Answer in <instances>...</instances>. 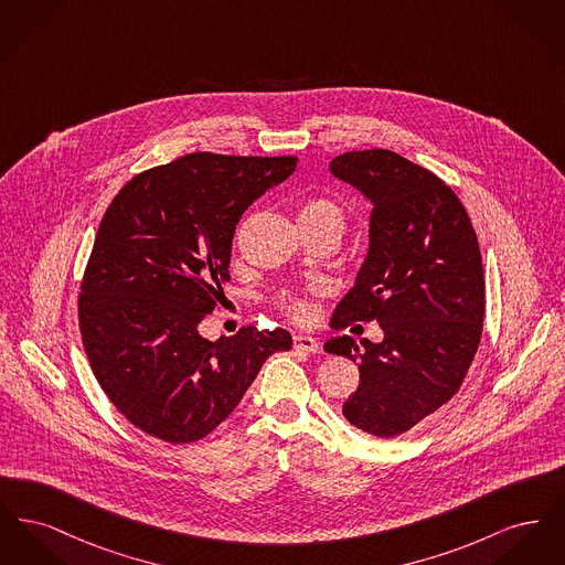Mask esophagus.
I'll return each mask as SVG.
<instances>
[{
    "mask_svg": "<svg viewBox=\"0 0 565 565\" xmlns=\"http://www.w3.org/2000/svg\"><path fill=\"white\" fill-rule=\"evenodd\" d=\"M292 345H295L296 351H305V353H316V351H320L318 339L307 337V334H295Z\"/></svg>",
    "mask_w": 565,
    "mask_h": 565,
    "instance_id": "34e87169",
    "label": "esophagus"
}]
</instances>
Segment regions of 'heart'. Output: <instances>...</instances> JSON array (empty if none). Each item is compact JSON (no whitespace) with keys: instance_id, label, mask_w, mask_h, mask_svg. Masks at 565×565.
Listing matches in <instances>:
<instances>
[{"instance_id":"heart-1","label":"heart","mask_w":565,"mask_h":565,"mask_svg":"<svg viewBox=\"0 0 565 565\" xmlns=\"http://www.w3.org/2000/svg\"><path fill=\"white\" fill-rule=\"evenodd\" d=\"M345 220H348V215H345L343 205H339L337 201H332L328 196H311L298 210V226L328 231V233H334L337 237H341V233L345 228ZM277 305L295 322L311 320V309L302 296H279Z\"/></svg>"}]
</instances>
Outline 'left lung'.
Segmentation results:
<instances>
[{"label":"left lung","mask_w":565,"mask_h":565,"mask_svg":"<svg viewBox=\"0 0 565 565\" xmlns=\"http://www.w3.org/2000/svg\"><path fill=\"white\" fill-rule=\"evenodd\" d=\"M334 178L371 203L369 256L332 326L379 322L383 341L334 337L323 350L360 362L343 415L392 438L449 403L475 360L484 318L483 260L466 207L438 175L392 150H353Z\"/></svg>","instance_id":"1"}]
</instances>
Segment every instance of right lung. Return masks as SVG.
Masks as SVG:
<instances>
[{"mask_svg":"<svg viewBox=\"0 0 565 565\" xmlns=\"http://www.w3.org/2000/svg\"><path fill=\"white\" fill-rule=\"evenodd\" d=\"M296 157L194 152L137 173L102 217L82 277L78 322L90 369L135 428L171 445L214 431L275 351L284 328L207 341L199 323L231 281L243 212Z\"/></svg>","mask_w":565,"mask_h":565,"instance_id":"add662e5","label":"right lung"}]
</instances>
